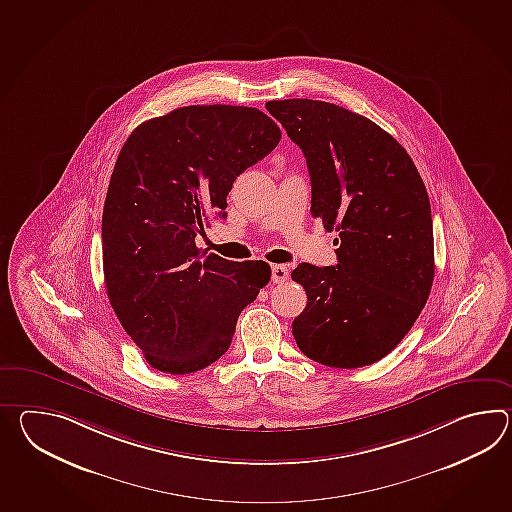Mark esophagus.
Listing matches in <instances>:
<instances>
[{"label": "esophagus", "mask_w": 512, "mask_h": 512, "mask_svg": "<svg viewBox=\"0 0 512 512\" xmlns=\"http://www.w3.org/2000/svg\"><path fill=\"white\" fill-rule=\"evenodd\" d=\"M288 279V268L284 264H273L272 281L273 283H284Z\"/></svg>", "instance_id": "1"}]
</instances>
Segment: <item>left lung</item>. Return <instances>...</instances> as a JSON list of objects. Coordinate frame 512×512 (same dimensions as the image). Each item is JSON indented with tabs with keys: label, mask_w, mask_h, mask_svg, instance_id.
Masks as SVG:
<instances>
[{
	"label": "left lung",
	"mask_w": 512,
	"mask_h": 512,
	"mask_svg": "<svg viewBox=\"0 0 512 512\" xmlns=\"http://www.w3.org/2000/svg\"><path fill=\"white\" fill-rule=\"evenodd\" d=\"M266 110L303 150L312 216L340 231L336 266L303 262L292 279L307 307L292 334L318 364L356 369L391 353L432 290L433 226L426 187L386 130L336 104L270 101Z\"/></svg>",
	"instance_id": "left-lung-1"
}]
</instances>
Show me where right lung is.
I'll return each mask as SVG.
<instances>
[{"mask_svg": "<svg viewBox=\"0 0 512 512\" xmlns=\"http://www.w3.org/2000/svg\"><path fill=\"white\" fill-rule=\"evenodd\" d=\"M281 141L248 106H183L137 126L104 200V284L126 334L161 373L216 362L237 319L270 281L264 261L231 262L196 248L209 215L226 216L237 176Z\"/></svg>", "mask_w": 512, "mask_h": 512, "instance_id": "add662e5", "label": "right lung"}]
</instances>
